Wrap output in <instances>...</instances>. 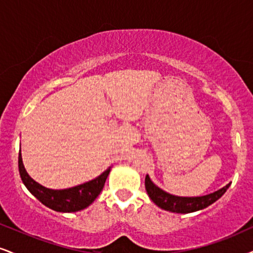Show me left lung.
<instances>
[{
  "label": "left lung",
  "instance_id": "obj_1",
  "mask_svg": "<svg viewBox=\"0 0 253 253\" xmlns=\"http://www.w3.org/2000/svg\"><path fill=\"white\" fill-rule=\"evenodd\" d=\"M229 186L230 184H227L224 188L217 190L210 195L201 196V197H179V196H173L165 192L164 190L160 189L152 183L148 174L145 176V190L151 201L163 210L176 213H190L208 208L209 205L222 197L229 189Z\"/></svg>",
  "mask_w": 253,
  "mask_h": 253
}]
</instances>
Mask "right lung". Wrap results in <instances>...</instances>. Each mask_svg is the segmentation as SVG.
<instances>
[{"label": "right lung", "mask_w": 253, "mask_h": 253, "mask_svg": "<svg viewBox=\"0 0 253 253\" xmlns=\"http://www.w3.org/2000/svg\"><path fill=\"white\" fill-rule=\"evenodd\" d=\"M110 169L111 168H109L95 179L81 184V185L63 190H52L41 185L31 178L24 169L21 150L18 154V171H20L22 182L31 192V195L35 196L42 204L58 212H76V211L88 208L101 193Z\"/></svg>", "instance_id": "1"}]
</instances>
